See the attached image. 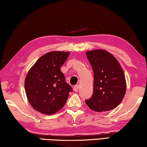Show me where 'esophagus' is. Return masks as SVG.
<instances>
[{
    "instance_id": "esophagus-1",
    "label": "esophagus",
    "mask_w": 147,
    "mask_h": 147,
    "mask_svg": "<svg viewBox=\"0 0 147 147\" xmlns=\"http://www.w3.org/2000/svg\"><path fill=\"white\" fill-rule=\"evenodd\" d=\"M78 89H79V86H78V85L74 86V88H73V89H74V91H78Z\"/></svg>"
}]
</instances>
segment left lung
Instances as JSON below:
<instances>
[{"label":"left lung","mask_w":147,"mask_h":147,"mask_svg":"<svg viewBox=\"0 0 147 147\" xmlns=\"http://www.w3.org/2000/svg\"><path fill=\"white\" fill-rule=\"evenodd\" d=\"M94 73L93 93L86 100L89 108L102 112L115 108L126 93V83L120 63L112 54L98 49L86 53Z\"/></svg>","instance_id":"1"}]
</instances>
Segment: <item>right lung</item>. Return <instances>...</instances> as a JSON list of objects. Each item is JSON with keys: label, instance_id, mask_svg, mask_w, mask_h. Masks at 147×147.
I'll return each instance as SVG.
<instances>
[{"label": "right lung", "instance_id": "1", "mask_svg": "<svg viewBox=\"0 0 147 147\" xmlns=\"http://www.w3.org/2000/svg\"><path fill=\"white\" fill-rule=\"evenodd\" d=\"M68 52L53 51L40 57L30 69L24 81L28 100L36 111L52 115L64 106L73 89L65 82L60 68Z\"/></svg>", "mask_w": 147, "mask_h": 147}]
</instances>
